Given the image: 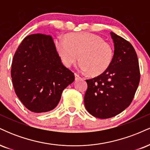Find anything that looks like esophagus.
Masks as SVG:
<instances>
[{
  "label": "esophagus",
  "mask_w": 150,
  "mask_h": 150,
  "mask_svg": "<svg viewBox=\"0 0 150 150\" xmlns=\"http://www.w3.org/2000/svg\"><path fill=\"white\" fill-rule=\"evenodd\" d=\"M75 80H79L81 79V77L80 76V75H77V74H76V73L75 74Z\"/></svg>",
  "instance_id": "1"
}]
</instances>
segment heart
<instances>
[{
  "label": "heart",
  "instance_id": "1",
  "mask_svg": "<svg viewBox=\"0 0 150 150\" xmlns=\"http://www.w3.org/2000/svg\"><path fill=\"white\" fill-rule=\"evenodd\" d=\"M54 46L62 63L66 68H70L76 62L78 55V69L93 76L104 73L113 61V46L92 33L68 34L65 40L55 39Z\"/></svg>",
  "mask_w": 150,
  "mask_h": 150
}]
</instances>
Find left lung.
Returning <instances> with one entry per match:
<instances>
[{
	"instance_id": "obj_1",
	"label": "left lung",
	"mask_w": 150,
	"mask_h": 150,
	"mask_svg": "<svg viewBox=\"0 0 150 150\" xmlns=\"http://www.w3.org/2000/svg\"><path fill=\"white\" fill-rule=\"evenodd\" d=\"M114 43L112 63L104 73L86 80V109L101 119L119 114L131 104L140 80L135 49L123 37L111 32Z\"/></svg>"
}]
</instances>
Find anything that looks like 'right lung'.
<instances>
[{
  "label": "right lung",
  "mask_w": 150,
  "mask_h": 150,
  "mask_svg": "<svg viewBox=\"0 0 150 150\" xmlns=\"http://www.w3.org/2000/svg\"><path fill=\"white\" fill-rule=\"evenodd\" d=\"M10 73L15 94L34 113L56 108L63 91L75 80L74 73L62 63L52 37L44 34H30L22 40Z\"/></svg>",
  "instance_id": "obj_1"
}]
</instances>
